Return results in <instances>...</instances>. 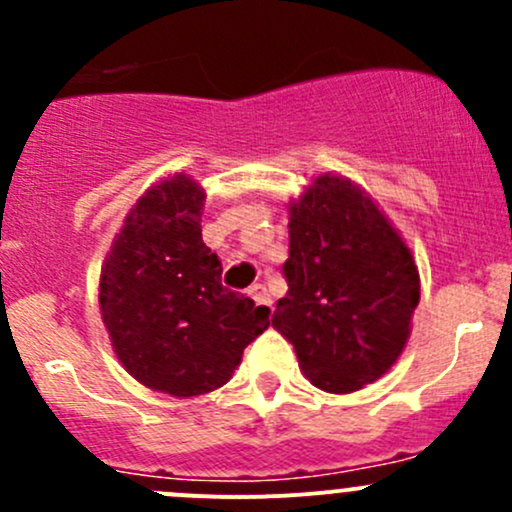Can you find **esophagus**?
<instances>
[{"label": "esophagus", "mask_w": 512, "mask_h": 512, "mask_svg": "<svg viewBox=\"0 0 512 512\" xmlns=\"http://www.w3.org/2000/svg\"><path fill=\"white\" fill-rule=\"evenodd\" d=\"M247 294H250V297L255 299L257 307L265 309L267 314H272V297H270V292H267L265 285H252L250 289H247Z\"/></svg>", "instance_id": "obj_1"}]
</instances>
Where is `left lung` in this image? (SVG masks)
I'll return each mask as SVG.
<instances>
[{"instance_id": "8db88e82", "label": "left lung", "mask_w": 512, "mask_h": 512, "mask_svg": "<svg viewBox=\"0 0 512 512\" xmlns=\"http://www.w3.org/2000/svg\"><path fill=\"white\" fill-rule=\"evenodd\" d=\"M287 294L272 327L317 389L349 394L384 376L411 334L421 285L411 250L349 178L324 173L289 203Z\"/></svg>"}]
</instances>
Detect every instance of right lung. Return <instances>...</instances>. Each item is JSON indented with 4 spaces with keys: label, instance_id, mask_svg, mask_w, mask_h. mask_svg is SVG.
<instances>
[{
    "label": "right lung",
    "instance_id": "obj_1",
    "mask_svg": "<svg viewBox=\"0 0 512 512\" xmlns=\"http://www.w3.org/2000/svg\"><path fill=\"white\" fill-rule=\"evenodd\" d=\"M205 193L178 173L146 190L101 267L98 304L128 374L160 394H208L227 384L270 314L220 282L203 242Z\"/></svg>",
    "mask_w": 512,
    "mask_h": 512
}]
</instances>
